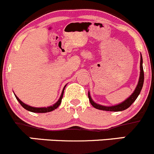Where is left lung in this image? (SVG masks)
Here are the masks:
<instances>
[{
    "mask_svg": "<svg viewBox=\"0 0 154 154\" xmlns=\"http://www.w3.org/2000/svg\"><path fill=\"white\" fill-rule=\"evenodd\" d=\"M143 59L142 56L141 54V60H140V75L139 79H138V85H137L136 88H135V91H133L132 94L126 99L124 102L119 103V104L115 105V106H102V105L97 104L96 103L94 100H92L91 97V94L88 91V98H89V101L91 104L94 106L95 109H100V110L103 111H109V112H121V111L126 110L128 109L129 106L135 101L137 97L139 95L140 92H141V89H142L143 84H144V70H143Z\"/></svg>",
    "mask_w": 154,
    "mask_h": 154,
    "instance_id": "obj_1",
    "label": "left lung"
}]
</instances>
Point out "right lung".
Returning <instances> with one entry per match:
<instances>
[{
	"label": "right lung",
	"mask_w": 154,
	"mask_h": 154,
	"mask_svg": "<svg viewBox=\"0 0 154 154\" xmlns=\"http://www.w3.org/2000/svg\"><path fill=\"white\" fill-rule=\"evenodd\" d=\"M66 85H65L64 88H63V91H62V93H61V95H60V98H59V100H57V103H55L54 104H53L52 106H48V107L37 108V107H33V106H28V105L25 104V103H24L23 102L21 101V100L19 99V97H16V94H15V96H16V100H17L18 101H19V103L21 104V106H22L24 109H25L26 110L29 111V112H34V113H46V112H51V111L54 110V109H56L59 106H60V104L61 103V100H62V98H63V92H64V89H65V88H66Z\"/></svg>",
	"instance_id": "1"
}]
</instances>
